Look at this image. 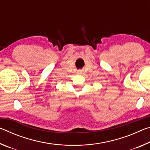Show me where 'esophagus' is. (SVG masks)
<instances>
[{
	"label": "esophagus",
	"mask_w": 150,
	"mask_h": 150,
	"mask_svg": "<svg viewBox=\"0 0 150 150\" xmlns=\"http://www.w3.org/2000/svg\"><path fill=\"white\" fill-rule=\"evenodd\" d=\"M77 73H79V74H81V73H83V71L82 70H78L77 71Z\"/></svg>",
	"instance_id": "34e87169"
}]
</instances>
